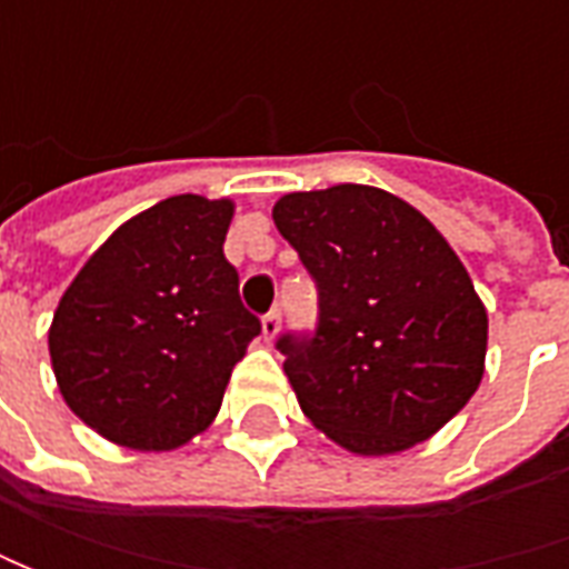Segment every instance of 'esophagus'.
I'll return each instance as SVG.
<instances>
[{"label": "esophagus", "mask_w": 569, "mask_h": 569, "mask_svg": "<svg viewBox=\"0 0 569 569\" xmlns=\"http://www.w3.org/2000/svg\"><path fill=\"white\" fill-rule=\"evenodd\" d=\"M278 332H281V313L272 310V313H266V317H262V339L272 341Z\"/></svg>", "instance_id": "obj_1"}]
</instances>
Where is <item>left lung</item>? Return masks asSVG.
Returning <instances> with one entry per match:
<instances>
[{"mask_svg": "<svg viewBox=\"0 0 569 569\" xmlns=\"http://www.w3.org/2000/svg\"><path fill=\"white\" fill-rule=\"evenodd\" d=\"M274 228L313 274V336H281L303 415L358 456L430 440L485 377L488 310L447 237L361 183L288 192Z\"/></svg>", "mask_w": 569, "mask_h": 569, "instance_id": "obj_1", "label": "left lung"}]
</instances>
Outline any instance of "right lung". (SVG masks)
<instances>
[{"label": "right lung", "mask_w": 569, "mask_h": 569, "mask_svg": "<svg viewBox=\"0 0 569 569\" xmlns=\"http://www.w3.org/2000/svg\"><path fill=\"white\" fill-rule=\"evenodd\" d=\"M230 218V199L170 196L113 230L59 300V392L110 443H189L214 421L233 363L262 332L224 259Z\"/></svg>", "instance_id": "right-lung-1"}]
</instances>
